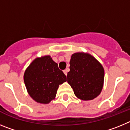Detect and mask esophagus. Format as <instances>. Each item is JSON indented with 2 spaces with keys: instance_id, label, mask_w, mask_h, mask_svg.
Segmentation results:
<instances>
[{
  "instance_id": "1",
  "label": "esophagus",
  "mask_w": 130,
  "mask_h": 130,
  "mask_svg": "<svg viewBox=\"0 0 130 130\" xmlns=\"http://www.w3.org/2000/svg\"><path fill=\"white\" fill-rule=\"evenodd\" d=\"M68 71H69V69L68 68H66V70H64V74H65V75H67V73H68Z\"/></svg>"
}]
</instances>
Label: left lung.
I'll return each mask as SVG.
<instances>
[{
	"instance_id": "left-lung-1",
	"label": "left lung",
	"mask_w": 130,
	"mask_h": 130,
	"mask_svg": "<svg viewBox=\"0 0 130 130\" xmlns=\"http://www.w3.org/2000/svg\"><path fill=\"white\" fill-rule=\"evenodd\" d=\"M68 83L75 96L83 100H91L100 94L104 79V70L90 55L76 53L70 62Z\"/></svg>"
}]
</instances>
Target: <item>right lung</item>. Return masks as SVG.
<instances>
[{
    "label": "right lung",
    "mask_w": 130,
    "mask_h": 130,
    "mask_svg": "<svg viewBox=\"0 0 130 130\" xmlns=\"http://www.w3.org/2000/svg\"><path fill=\"white\" fill-rule=\"evenodd\" d=\"M24 81L32 99L48 104L55 99L58 86L66 81V76L50 56H45L30 64L24 74Z\"/></svg>",
    "instance_id": "add662e5"
}]
</instances>
